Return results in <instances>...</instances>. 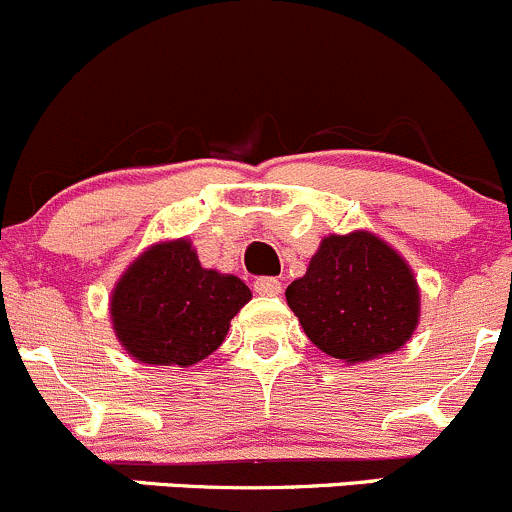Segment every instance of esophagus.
Returning <instances> with one entry per match:
<instances>
[{"label": "esophagus", "instance_id": "34e87169", "mask_svg": "<svg viewBox=\"0 0 512 512\" xmlns=\"http://www.w3.org/2000/svg\"><path fill=\"white\" fill-rule=\"evenodd\" d=\"M255 292L262 297H277V294H282V282L275 277H260V280H255Z\"/></svg>", "mask_w": 512, "mask_h": 512}]
</instances>
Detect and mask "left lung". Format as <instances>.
<instances>
[{
  "label": "left lung",
  "mask_w": 512,
  "mask_h": 512,
  "mask_svg": "<svg viewBox=\"0 0 512 512\" xmlns=\"http://www.w3.org/2000/svg\"><path fill=\"white\" fill-rule=\"evenodd\" d=\"M285 297L309 342L347 364L399 352L421 319L414 270L369 230L324 237Z\"/></svg>",
  "instance_id": "obj_1"
}]
</instances>
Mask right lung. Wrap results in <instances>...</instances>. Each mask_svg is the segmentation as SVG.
<instances>
[{
  "instance_id": "1",
  "label": "right lung",
  "mask_w": 512,
  "mask_h": 512,
  "mask_svg": "<svg viewBox=\"0 0 512 512\" xmlns=\"http://www.w3.org/2000/svg\"><path fill=\"white\" fill-rule=\"evenodd\" d=\"M252 299L235 275L200 265L188 237L141 252L111 292L113 332L148 366H193L225 342L230 319Z\"/></svg>"
}]
</instances>
